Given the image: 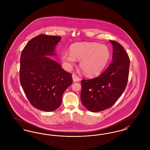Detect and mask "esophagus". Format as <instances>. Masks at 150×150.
Listing matches in <instances>:
<instances>
[{"instance_id": "34e87169", "label": "esophagus", "mask_w": 150, "mask_h": 150, "mask_svg": "<svg viewBox=\"0 0 150 150\" xmlns=\"http://www.w3.org/2000/svg\"><path fill=\"white\" fill-rule=\"evenodd\" d=\"M72 80L74 82H77L80 80V78L75 74H72Z\"/></svg>"}]
</instances>
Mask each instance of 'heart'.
<instances>
[{
  "label": "heart",
  "instance_id": "heart-1",
  "mask_svg": "<svg viewBox=\"0 0 150 150\" xmlns=\"http://www.w3.org/2000/svg\"><path fill=\"white\" fill-rule=\"evenodd\" d=\"M70 53L64 52L61 59L70 68L76 60H80V67L85 74L94 76L100 74L108 64L110 51L105 45L95 42H78L71 45Z\"/></svg>",
  "mask_w": 150,
  "mask_h": 150
}]
</instances>
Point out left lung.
<instances>
[{
  "label": "left lung",
  "mask_w": 150,
  "mask_h": 150,
  "mask_svg": "<svg viewBox=\"0 0 150 150\" xmlns=\"http://www.w3.org/2000/svg\"><path fill=\"white\" fill-rule=\"evenodd\" d=\"M113 45V62L96 78L81 80V100L92 112L110 108L122 96L128 80L130 60L124 47L110 40Z\"/></svg>",
  "instance_id": "obj_1"
}]
</instances>
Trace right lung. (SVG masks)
<instances>
[{"label": "right lung", "mask_w": 150, "mask_h": 150, "mask_svg": "<svg viewBox=\"0 0 150 150\" xmlns=\"http://www.w3.org/2000/svg\"><path fill=\"white\" fill-rule=\"evenodd\" d=\"M60 36L41 34L30 40L21 56L19 79L30 104L45 112L59 108L62 96L72 84V75L47 56L55 54Z\"/></svg>", "instance_id": "1"}]
</instances>
